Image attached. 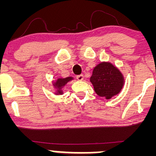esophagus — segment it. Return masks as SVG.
<instances>
[{"label":"esophagus","mask_w":156,"mask_h":156,"mask_svg":"<svg viewBox=\"0 0 156 156\" xmlns=\"http://www.w3.org/2000/svg\"><path fill=\"white\" fill-rule=\"evenodd\" d=\"M76 78L78 80H83V75H78L76 76Z\"/></svg>","instance_id":"esophagus-1"}]
</instances>
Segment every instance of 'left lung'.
<instances>
[{
  "label": "left lung",
  "mask_w": 156,
  "mask_h": 156,
  "mask_svg": "<svg viewBox=\"0 0 156 156\" xmlns=\"http://www.w3.org/2000/svg\"><path fill=\"white\" fill-rule=\"evenodd\" d=\"M90 81L100 97L110 99L121 91L124 78L119 69L109 62H102L94 68Z\"/></svg>",
  "instance_id": "obj_1"
}]
</instances>
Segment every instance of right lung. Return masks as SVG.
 I'll return each mask as SVG.
<instances>
[{"mask_svg":"<svg viewBox=\"0 0 156 156\" xmlns=\"http://www.w3.org/2000/svg\"><path fill=\"white\" fill-rule=\"evenodd\" d=\"M73 80L72 77H67V78H58V79L56 80V82L54 83V85L58 89V94H62V90H61V89H62L68 81H69V80Z\"/></svg>","mask_w":156,"mask_h":156,"instance_id":"add662e5","label":"right lung"}]
</instances>
